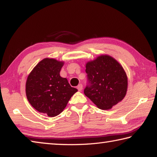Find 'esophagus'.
Returning a JSON list of instances; mask_svg holds the SVG:
<instances>
[{
	"label": "esophagus",
	"mask_w": 157,
	"mask_h": 157,
	"mask_svg": "<svg viewBox=\"0 0 157 157\" xmlns=\"http://www.w3.org/2000/svg\"><path fill=\"white\" fill-rule=\"evenodd\" d=\"M82 88H83V86H82V84H79L78 86V87H77V89H78L79 91H81L82 90Z\"/></svg>",
	"instance_id": "1"
}]
</instances>
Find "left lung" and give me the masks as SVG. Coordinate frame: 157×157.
Wrapping results in <instances>:
<instances>
[{"instance_id":"obj_1","label":"left lung","mask_w":157,"mask_h":157,"mask_svg":"<svg viewBox=\"0 0 157 157\" xmlns=\"http://www.w3.org/2000/svg\"><path fill=\"white\" fill-rule=\"evenodd\" d=\"M87 84L84 93L103 110L112 108L125 96L127 77L120 63L109 55H100L86 63Z\"/></svg>"}]
</instances>
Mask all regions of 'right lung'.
Returning <instances> with one entry per match:
<instances>
[{
  "instance_id": "obj_1",
  "label": "right lung",
  "mask_w": 157,
  "mask_h": 157,
  "mask_svg": "<svg viewBox=\"0 0 157 157\" xmlns=\"http://www.w3.org/2000/svg\"><path fill=\"white\" fill-rule=\"evenodd\" d=\"M63 62L45 58L29 74L25 84L26 96L30 105L50 117L59 115L78 89L60 76Z\"/></svg>"
}]
</instances>
